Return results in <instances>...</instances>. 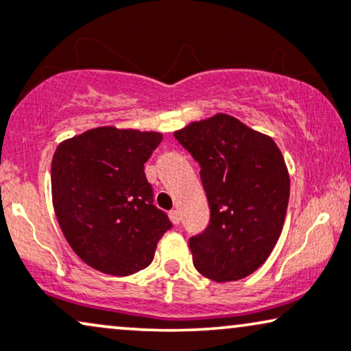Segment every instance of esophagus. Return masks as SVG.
<instances>
[{
	"label": "esophagus",
	"mask_w": 351,
	"mask_h": 351,
	"mask_svg": "<svg viewBox=\"0 0 351 351\" xmlns=\"http://www.w3.org/2000/svg\"><path fill=\"white\" fill-rule=\"evenodd\" d=\"M168 217H170V220H171L173 225H178L180 221H181V214H180L178 210H171L170 214H168Z\"/></svg>",
	"instance_id": "obj_1"
}]
</instances>
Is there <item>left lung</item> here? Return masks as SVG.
<instances>
[{
  "label": "left lung",
  "mask_w": 351,
  "mask_h": 351,
  "mask_svg": "<svg viewBox=\"0 0 351 351\" xmlns=\"http://www.w3.org/2000/svg\"><path fill=\"white\" fill-rule=\"evenodd\" d=\"M201 167L210 208L207 228L189 238L197 272L214 282L245 278L265 263L285 221L290 176L272 137L225 113L175 131Z\"/></svg>",
  "instance_id": "1"
}]
</instances>
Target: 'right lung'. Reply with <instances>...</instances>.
<instances>
[{
  "label": "right lung",
  "instance_id": "add662e5",
  "mask_svg": "<svg viewBox=\"0 0 351 351\" xmlns=\"http://www.w3.org/2000/svg\"><path fill=\"white\" fill-rule=\"evenodd\" d=\"M155 131L101 126L66 139L51 160V197L66 241L92 269L117 277L152 263L171 228L154 206L144 163L162 143Z\"/></svg>",
  "mask_w": 351,
  "mask_h": 351
}]
</instances>
